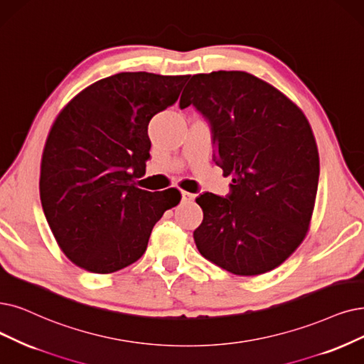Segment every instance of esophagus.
Segmentation results:
<instances>
[{"label": "esophagus", "instance_id": "34e87169", "mask_svg": "<svg viewBox=\"0 0 364 364\" xmlns=\"http://www.w3.org/2000/svg\"><path fill=\"white\" fill-rule=\"evenodd\" d=\"M194 194L188 193V191H182V201H193L194 200Z\"/></svg>", "mask_w": 364, "mask_h": 364}]
</instances>
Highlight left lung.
Segmentation results:
<instances>
[{
  "mask_svg": "<svg viewBox=\"0 0 364 364\" xmlns=\"http://www.w3.org/2000/svg\"><path fill=\"white\" fill-rule=\"evenodd\" d=\"M186 86L181 109L193 105L208 121L215 163L232 176L225 198H196L197 250L239 276L273 270L303 242L314 212L319 156L306 116L245 71L196 75Z\"/></svg>",
  "mask_w": 364,
  "mask_h": 364,
  "instance_id": "1",
  "label": "left lung"
}]
</instances>
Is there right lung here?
<instances>
[{"instance_id": "add662e5", "label": "right lung", "mask_w": 364, "mask_h": 364, "mask_svg": "<svg viewBox=\"0 0 364 364\" xmlns=\"http://www.w3.org/2000/svg\"><path fill=\"white\" fill-rule=\"evenodd\" d=\"M188 76L119 73L92 83L58 114L41 156L40 200L63 252L92 273L137 261L174 188H137L146 170L152 116L174 105Z\"/></svg>"}]
</instances>
